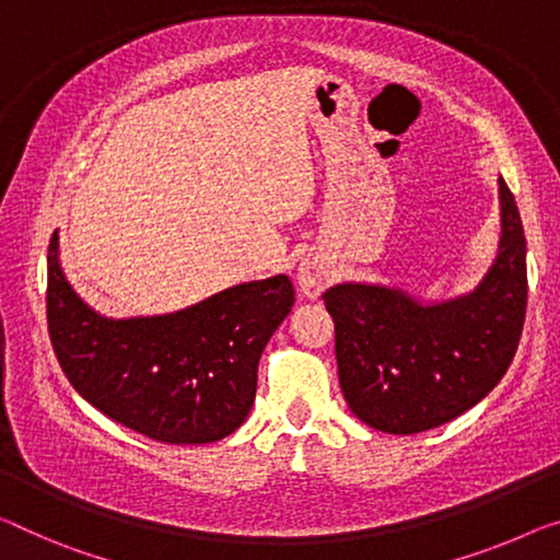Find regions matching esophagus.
Wrapping results in <instances>:
<instances>
[{
    "mask_svg": "<svg viewBox=\"0 0 560 560\" xmlns=\"http://www.w3.org/2000/svg\"><path fill=\"white\" fill-rule=\"evenodd\" d=\"M330 280V272L328 268L320 260H315V257H307V260L300 262L298 268V288L303 292L305 298H317L320 292L325 290Z\"/></svg>",
    "mask_w": 560,
    "mask_h": 560,
    "instance_id": "34e87169",
    "label": "esophagus"
}]
</instances>
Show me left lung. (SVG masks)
I'll return each instance as SVG.
<instances>
[{
    "instance_id": "obj_1",
    "label": "left lung",
    "mask_w": 560,
    "mask_h": 560,
    "mask_svg": "<svg viewBox=\"0 0 560 560\" xmlns=\"http://www.w3.org/2000/svg\"><path fill=\"white\" fill-rule=\"evenodd\" d=\"M498 200L495 260L466 295L423 303L370 282L325 290L340 388L365 425L423 433L458 418L501 383L526 320L528 275L521 212L503 177Z\"/></svg>"
}]
</instances>
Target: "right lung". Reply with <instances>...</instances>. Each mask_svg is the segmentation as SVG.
Segmentation results:
<instances>
[{
    "label": "right lung",
    "instance_id": "add662e5",
    "mask_svg": "<svg viewBox=\"0 0 560 560\" xmlns=\"http://www.w3.org/2000/svg\"><path fill=\"white\" fill-rule=\"evenodd\" d=\"M292 303L288 275H272L177 313L115 320L77 295L57 230L49 240L47 325L67 381L115 423L160 443H214L245 423L257 363Z\"/></svg>",
    "mask_w": 560,
    "mask_h": 560
}]
</instances>
